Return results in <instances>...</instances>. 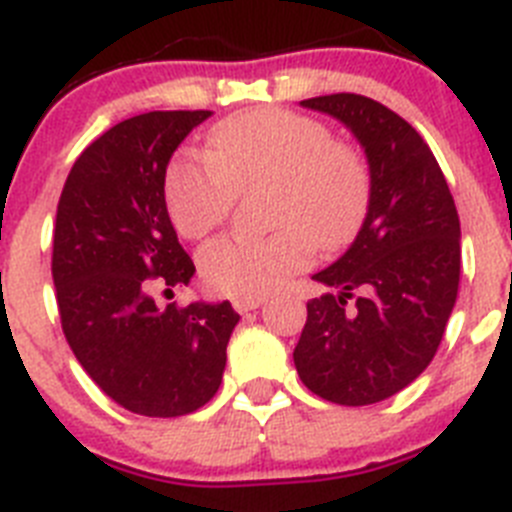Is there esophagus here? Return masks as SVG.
I'll return each instance as SVG.
<instances>
[{
	"label": "esophagus",
	"mask_w": 512,
	"mask_h": 512,
	"mask_svg": "<svg viewBox=\"0 0 512 512\" xmlns=\"http://www.w3.org/2000/svg\"><path fill=\"white\" fill-rule=\"evenodd\" d=\"M261 305H264V297H235L233 300V307L238 312H251Z\"/></svg>",
	"instance_id": "obj_1"
}]
</instances>
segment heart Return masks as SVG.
<instances>
[{"instance_id": "heart-1", "label": "heart", "mask_w": 512, "mask_h": 512, "mask_svg": "<svg viewBox=\"0 0 512 512\" xmlns=\"http://www.w3.org/2000/svg\"><path fill=\"white\" fill-rule=\"evenodd\" d=\"M271 187L264 238L230 235L200 253L202 279L230 297H261L310 264L312 246L354 241L372 200V179L354 148L333 143L323 122L287 110H251L207 133L205 156H182L166 174V207L184 238L225 223L241 189Z\"/></svg>"}]
</instances>
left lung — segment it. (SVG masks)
I'll use <instances>...</instances> for the list:
<instances>
[{
    "label": "left lung",
    "mask_w": 512,
    "mask_h": 512,
    "mask_svg": "<svg viewBox=\"0 0 512 512\" xmlns=\"http://www.w3.org/2000/svg\"><path fill=\"white\" fill-rule=\"evenodd\" d=\"M302 107L356 135L372 200L351 248L312 277L341 292L307 302L295 366L323 400L374 405L405 390L436 356L459 292V215L428 143L390 107L348 92L302 99Z\"/></svg>",
    "instance_id": "obj_1"
}]
</instances>
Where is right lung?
I'll list each match as a JSON object with an SVG mask.
<instances>
[{"mask_svg": "<svg viewBox=\"0 0 512 512\" xmlns=\"http://www.w3.org/2000/svg\"><path fill=\"white\" fill-rule=\"evenodd\" d=\"M210 110L146 112L84 148L53 225L63 336L99 390L130 413L179 418L223 382L241 315L230 302L158 307L156 289L189 284L194 264L166 210V166Z\"/></svg>", "mask_w": 512, "mask_h": 512, "instance_id": "obj_1", "label": "right lung"}]
</instances>
